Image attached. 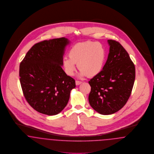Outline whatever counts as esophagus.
Returning a JSON list of instances; mask_svg holds the SVG:
<instances>
[{"label": "esophagus", "mask_w": 154, "mask_h": 154, "mask_svg": "<svg viewBox=\"0 0 154 154\" xmlns=\"http://www.w3.org/2000/svg\"><path fill=\"white\" fill-rule=\"evenodd\" d=\"M75 83H76V85L78 86V85H81V83H82V82H81V81H76Z\"/></svg>", "instance_id": "esophagus-1"}]
</instances>
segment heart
I'll use <instances>...</instances> for the list:
<instances>
[{
	"label": "heart",
	"mask_w": 154,
	"mask_h": 154,
	"mask_svg": "<svg viewBox=\"0 0 154 154\" xmlns=\"http://www.w3.org/2000/svg\"><path fill=\"white\" fill-rule=\"evenodd\" d=\"M68 56L69 57H64L63 60V66L67 75H73L78 64L81 69V77L88 75L92 77L96 76L103 69L106 51L101 43L88 41L75 45L69 51Z\"/></svg>",
	"instance_id": "1"
}]
</instances>
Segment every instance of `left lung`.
Returning <instances> with one entry per match:
<instances>
[{
  "instance_id": "8db88e82",
  "label": "left lung",
  "mask_w": 154,
  "mask_h": 154,
  "mask_svg": "<svg viewBox=\"0 0 154 154\" xmlns=\"http://www.w3.org/2000/svg\"><path fill=\"white\" fill-rule=\"evenodd\" d=\"M109 53L102 71L89 82V101L98 113L111 115L126 104L135 80V66L121 45L108 40Z\"/></svg>"
}]
</instances>
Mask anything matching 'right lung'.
Returning <instances> with one entry per match:
<instances>
[{"label": "right lung", "mask_w": 154, "mask_h": 154, "mask_svg": "<svg viewBox=\"0 0 154 154\" xmlns=\"http://www.w3.org/2000/svg\"><path fill=\"white\" fill-rule=\"evenodd\" d=\"M65 38L33 45L20 65V81L25 98L34 109L48 115L61 112L68 104L75 81L62 68Z\"/></svg>", "instance_id": "1"}]
</instances>
